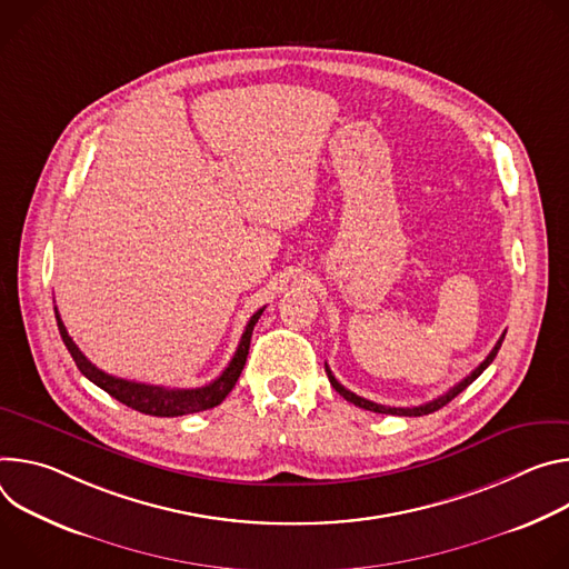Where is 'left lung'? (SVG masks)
<instances>
[{
    "mask_svg": "<svg viewBox=\"0 0 569 569\" xmlns=\"http://www.w3.org/2000/svg\"><path fill=\"white\" fill-rule=\"evenodd\" d=\"M501 341H503V335L499 337V341L495 343V348L490 350V355L466 377V380H461L459 385H455L448 393H443V396H438L436 400H431V402H425V405H420V407H385V405H377V402H370V400H366V398H359V396H355L352 391H348L346 387H341L339 382H337V377L332 375V370L328 368V363H326V372H328V377H330V385L335 387V391L337 393H341L348 402H352V405H357V407H361V409H368V411H375V413H391V416H427V413H433V411H438L440 407H446L448 402H452L463 389H468L477 377L490 366V361L497 357V352H499V348H501Z\"/></svg>",
    "mask_w": 569,
    "mask_h": 569,
    "instance_id": "8db88e82",
    "label": "left lung"
}]
</instances>
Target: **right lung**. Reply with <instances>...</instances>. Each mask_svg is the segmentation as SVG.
<instances>
[{"label": "right lung", "mask_w": 569, "mask_h": 569, "mask_svg": "<svg viewBox=\"0 0 569 569\" xmlns=\"http://www.w3.org/2000/svg\"><path fill=\"white\" fill-rule=\"evenodd\" d=\"M56 311V323H58V332L62 343L68 346L72 359L77 361L79 370L88 377L92 385H97L99 389H103L106 393H110L114 400H119L121 405L131 407L140 413L147 416H158V418H176V416H187V413H197V411H206L212 409L217 405H221L226 400V396L232 391V387L237 385L239 375L243 370L246 357H248V348H250V337H252V328H256L258 319L262 317V309H258L252 313L239 346L230 359V363L226 366V370L217 377L214 382L201 387V389H164V387H153V385H142V382H131V380H121V377L108 375L101 368H97L92 361H88V357L79 350V346L72 341V337L68 335L66 326L60 321V313Z\"/></svg>", "instance_id": "obj_1"}]
</instances>
